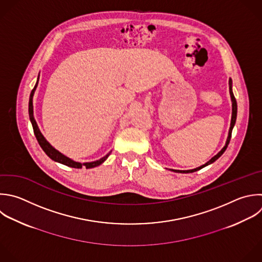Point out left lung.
Returning <instances> with one entry per match:
<instances>
[{
    "instance_id": "obj_1",
    "label": "left lung",
    "mask_w": 262,
    "mask_h": 262,
    "mask_svg": "<svg viewBox=\"0 0 262 262\" xmlns=\"http://www.w3.org/2000/svg\"><path fill=\"white\" fill-rule=\"evenodd\" d=\"M228 84H229V94H230V98H231V102H232V115H231V122H230V128H229V132H228V137H227V140H226V143H225V145H224V147L215 156V157H213L209 162H207L206 164H204L203 166H201V167H198V168H195V169H192V170H185V171H180V170H173L174 172H178V173H192V172H194V171H198V170H200V169H202V168H204V167H206V166H208V165H210V164H212L213 162H215L219 157H221V155L225 151V149H226V147H227V145H228V143H229V141H230V137H231V132H232V128H233V126H234V124H235V120H236V111H237V105H236V100H235V98H234V95H233V93H232V89H231V84H232V81L229 79V82H228Z\"/></svg>"
}]
</instances>
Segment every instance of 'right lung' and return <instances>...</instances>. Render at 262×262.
<instances>
[{"label": "right lung", "mask_w": 262, "mask_h": 262, "mask_svg": "<svg viewBox=\"0 0 262 262\" xmlns=\"http://www.w3.org/2000/svg\"><path fill=\"white\" fill-rule=\"evenodd\" d=\"M38 81H39V78H38ZM38 81H37V84L35 85L34 89H33L32 92H31L30 102H29V115H30V120H31V122H32V125H33V129H34V133H35V135H36V138H37V140H38L40 146H41V147L43 148V150L46 152V155H47L50 159H52L53 161H55V162L61 163V164H63V165H66V166H69V167L78 168V169L82 168L83 166H85L87 169H88V168H94V167L99 166L100 164H102V163L107 159V157L111 155V152H108L105 157L101 158V159L98 160V161L90 162V163H83V164H82V163H79V162H75V161L71 160L70 158L66 157L64 155H62L61 152H59L58 150H56V149L45 139V137L42 135V133H41V131H40V129H39V127H38V125H37V122H36V120H35V118H34V111H33V96H34L35 90H36V88H37Z\"/></svg>", "instance_id": "add662e5"}]
</instances>
